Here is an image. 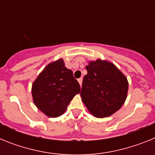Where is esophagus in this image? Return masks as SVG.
Returning a JSON list of instances; mask_svg holds the SVG:
<instances>
[{
    "mask_svg": "<svg viewBox=\"0 0 155 155\" xmlns=\"http://www.w3.org/2000/svg\"><path fill=\"white\" fill-rule=\"evenodd\" d=\"M82 80H83V79H82V78H79L78 80V83L80 84L81 86V84H82Z\"/></svg>",
    "mask_w": 155,
    "mask_h": 155,
    "instance_id": "obj_1",
    "label": "esophagus"
}]
</instances>
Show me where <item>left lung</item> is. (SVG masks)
Returning <instances> with one entry per match:
<instances>
[{
  "instance_id": "left-lung-1",
  "label": "left lung",
  "mask_w": 155,
  "mask_h": 155,
  "mask_svg": "<svg viewBox=\"0 0 155 155\" xmlns=\"http://www.w3.org/2000/svg\"><path fill=\"white\" fill-rule=\"evenodd\" d=\"M81 96L94 116L104 118L118 111L125 102L128 81L113 63L97 59L86 66Z\"/></svg>"
}]
</instances>
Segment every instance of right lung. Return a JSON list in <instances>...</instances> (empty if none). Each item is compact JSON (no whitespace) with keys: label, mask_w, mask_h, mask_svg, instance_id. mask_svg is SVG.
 I'll use <instances>...</instances> for the list:
<instances>
[{"label":"right lung","mask_w":155,"mask_h":155,"mask_svg":"<svg viewBox=\"0 0 155 155\" xmlns=\"http://www.w3.org/2000/svg\"><path fill=\"white\" fill-rule=\"evenodd\" d=\"M80 92V84L62 58L46 66L31 86L35 106L52 118L64 114L70 102Z\"/></svg>","instance_id":"right-lung-1"}]
</instances>
